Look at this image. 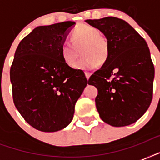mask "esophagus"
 <instances>
[{"mask_svg": "<svg viewBox=\"0 0 160 160\" xmlns=\"http://www.w3.org/2000/svg\"><path fill=\"white\" fill-rule=\"evenodd\" d=\"M85 77H86V79H87V80H89V78H90V75H91V73L85 72Z\"/></svg>", "mask_w": 160, "mask_h": 160, "instance_id": "obj_1", "label": "esophagus"}]
</instances>
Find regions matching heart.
I'll return each mask as SVG.
<instances>
[{
  "instance_id": "b5f03b06",
  "label": "heart",
  "mask_w": 160,
  "mask_h": 160,
  "mask_svg": "<svg viewBox=\"0 0 160 160\" xmlns=\"http://www.w3.org/2000/svg\"><path fill=\"white\" fill-rule=\"evenodd\" d=\"M72 44H63L60 53L63 61L70 68L76 67L79 51L81 47L83 59L78 64L79 70H90L105 62L109 54V42L100 30L89 25H80L71 32Z\"/></svg>"
}]
</instances>
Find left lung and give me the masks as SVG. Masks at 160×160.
<instances>
[{
  "label": "left lung",
  "mask_w": 160,
  "mask_h": 160,
  "mask_svg": "<svg viewBox=\"0 0 160 160\" xmlns=\"http://www.w3.org/2000/svg\"><path fill=\"white\" fill-rule=\"evenodd\" d=\"M109 42V54L102 67L89 79L97 88L95 105L103 121L114 127L136 122L153 98L154 67L144 39L126 21L108 16L86 20Z\"/></svg>",
  "instance_id": "8db88e82"
}]
</instances>
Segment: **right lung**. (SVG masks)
I'll return each instance as SVG.
<instances>
[{
	"label": "right lung",
	"instance_id": "add662e5",
	"mask_svg": "<svg viewBox=\"0 0 160 160\" xmlns=\"http://www.w3.org/2000/svg\"><path fill=\"white\" fill-rule=\"evenodd\" d=\"M74 21L38 26L20 42L10 70L15 106L35 129L55 132L70 124L88 80L63 61L61 46Z\"/></svg>",
	"mask_w": 160,
	"mask_h": 160
}]
</instances>
